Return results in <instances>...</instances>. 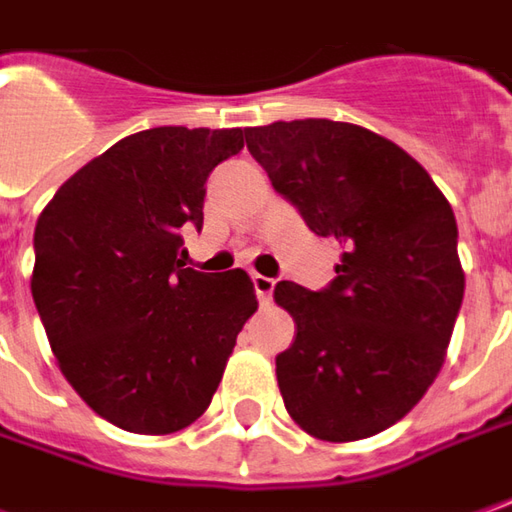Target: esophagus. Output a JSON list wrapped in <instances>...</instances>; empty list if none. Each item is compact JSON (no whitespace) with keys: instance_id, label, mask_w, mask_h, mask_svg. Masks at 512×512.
<instances>
[{"instance_id":"34e87169","label":"esophagus","mask_w":512,"mask_h":512,"mask_svg":"<svg viewBox=\"0 0 512 512\" xmlns=\"http://www.w3.org/2000/svg\"><path fill=\"white\" fill-rule=\"evenodd\" d=\"M250 279H253V290H256L259 304H270V296H273V287H276V281L270 279V276H259V273H253Z\"/></svg>"}]
</instances>
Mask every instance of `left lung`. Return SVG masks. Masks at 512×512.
Listing matches in <instances>:
<instances>
[{
	"label": "left lung",
	"instance_id": "8db88e82",
	"mask_svg": "<svg viewBox=\"0 0 512 512\" xmlns=\"http://www.w3.org/2000/svg\"><path fill=\"white\" fill-rule=\"evenodd\" d=\"M245 140L307 228L344 248L324 290H273L296 321L276 358L284 406L318 440L375 437L440 375L465 296L454 211L411 154L355 123L276 120Z\"/></svg>",
	"mask_w": 512,
	"mask_h": 512
}]
</instances>
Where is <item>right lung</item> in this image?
<instances>
[{
	"instance_id": "obj_1",
	"label": "right lung",
	"mask_w": 512,
	"mask_h": 512,
	"mask_svg": "<svg viewBox=\"0 0 512 512\" xmlns=\"http://www.w3.org/2000/svg\"><path fill=\"white\" fill-rule=\"evenodd\" d=\"M242 129L157 126L56 191L33 233V301L70 386L132 434H174L211 406L259 301L245 270L185 267L205 180Z\"/></svg>"
}]
</instances>
